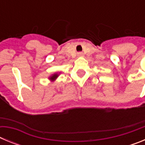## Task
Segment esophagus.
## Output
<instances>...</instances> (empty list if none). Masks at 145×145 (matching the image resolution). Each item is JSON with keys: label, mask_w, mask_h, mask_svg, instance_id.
<instances>
[{"label": "esophagus", "mask_w": 145, "mask_h": 145, "mask_svg": "<svg viewBox=\"0 0 145 145\" xmlns=\"http://www.w3.org/2000/svg\"><path fill=\"white\" fill-rule=\"evenodd\" d=\"M78 57H83V56H84V54L82 53V52H78Z\"/></svg>", "instance_id": "1"}]
</instances>
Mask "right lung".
Masks as SVG:
<instances>
[{"mask_svg":"<svg viewBox=\"0 0 145 145\" xmlns=\"http://www.w3.org/2000/svg\"><path fill=\"white\" fill-rule=\"evenodd\" d=\"M58 74L57 73H55V74H54V75H52V76L50 77L49 78V79L51 80H52V81H54V80H56V78H57V77H58Z\"/></svg>","mask_w":145,"mask_h":145,"instance_id":"add662e5","label":"right lung"}]
</instances>
